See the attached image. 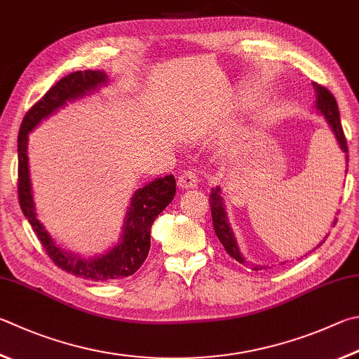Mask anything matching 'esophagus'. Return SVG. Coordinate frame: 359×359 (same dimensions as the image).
Instances as JSON below:
<instances>
[{
    "mask_svg": "<svg viewBox=\"0 0 359 359\" xmlns=\"http://www.w3.org/2000/svg\"><path fill=\"white\" fill-rule=\"evenodd\" d=\"M177 185H179V188H182V190H190V188H194L198 185L196 174L190 171V169H188V171H184L180 174Z\"/></svg>",
    "mask_w": 359,
    "mask_h": 359,
    "instance_id": "34e87169",
    "label": "esophagus"
}]
</instances>
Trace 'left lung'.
Here are the masks:
<instances>
[{
	"mask_svg": "<svg viewBox=\"0 0 359 359\" xmlns=\"http://www.w3.org/2000/svg\"><path fill=\"white\" fill-rule=\"evenodd\" d=\"M312 86H314V90H316V108H317V111L320 113L325 117V119H327V123L330 126L331 132H333V135L336 136V141H337L339 147H341V151L345 154V161H347V166H348V147H347V141H345L341 117H339V108H337L336 99L327 88L320 86V84L312 83ZM345 172H347V169H345ZM208 202H210L213 229H215V233H217V237L221 242V245L224 246V250L227 251V254H229L231 257L236 259L237 262L246 264L245 257L242 256V252H240V250H238L237 238H236V236H233V231H232V227L229 224V218H227V212H226L224 198H223V193H221L219 187L212 188L210 196H208ZM336 223H337V221L334 219L333 224H336ZM327 237H325V238H327ZM323 242H325V240H323ZM322 243H318L317 248L320 246ZM264 269H265V266H264ZM254 270H262V266L254 265Z\"/></svg>",
	"mask_w": 359,
	"mask_h": 359,
	"instance_id": "8db88e82",
	"label": "left lung"
}]
</instances>
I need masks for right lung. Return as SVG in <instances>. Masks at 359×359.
<instances>
[{"mask_svg":"<svg viewBox=\"0 0 359 359\" xmlns=\"http://www.w3.org/2000/svg\"><path fill=\"white\" fill-rule=\"evenodd\" d=\"M107 83L108 75L102 70H78L66 75L26 113L18 133V201L23 215L50 259L60 269L97 283H109L127 278L144 264L151 250V227L154 221L175 196L174 175L169 174L158 177L138 188L130 199L119 243L105 252L84 257L81 254L56 245L50 233L45 231L43 224L37 219L29 179L28 135L43 119L66 107L69 102L94 94Z\"/></svg>","mask_w":359,"mask_h":359,"instance_id":"right-lung-1","label":"right lung"}]
</instances>
